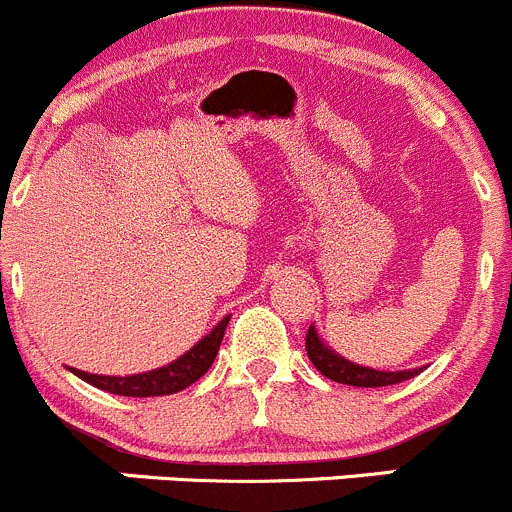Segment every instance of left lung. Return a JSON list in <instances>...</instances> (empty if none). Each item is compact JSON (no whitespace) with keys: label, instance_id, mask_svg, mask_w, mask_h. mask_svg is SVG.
I'll return each instance as SVG.
<instances>
[{"label":"left lung","instance_id":"8db88e82","mask_svg":"<svg viewBox=\"0 0 512 512\" xmlns=\"http://www.w3.org/2000/svg\"><path fill=\"white\" fill-rule=\"evenodd\" d=\"M306 353L311 358L313 366L323 373L326 378L336 383H346V386L356 388H381V386H393V383L408 381V378L418 376V371H398V373H386V371H373V368L356 366V363L346 361L338 353H333L331 348L323 346L318 341L316 331L308 328L306 333Z\"/></svg>","mask_w":512,"mask_h":512}]
</instances>
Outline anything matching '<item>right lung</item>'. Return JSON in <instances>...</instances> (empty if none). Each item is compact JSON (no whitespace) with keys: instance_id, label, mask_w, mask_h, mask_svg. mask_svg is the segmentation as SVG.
<instances>
[{"instance_id":"obj_1","label":"right lung","mask_w":512,"mask_h":512,"mask_svg":"<svg viewBox=\"0 0 512 512\" xmlns=\"http://www.w3.org/2000/svg\"><path fill=\"white\" fill-rule=\"evenodd\" d=\"M226 326H229V316L209 333V336L201 338L189 353L179 358V361L169 363L164 368H156V371L139 373V376H94V373H84L79 368H72L74 376H79L82 381L91 383L94 388H101L106 393H116V396H131V398H154V396H171V393H179L184 388H189L191 383L199 381L206 371L214 363L216 353H219L221 338H224Z\"/></svg>"}]
</instances>
